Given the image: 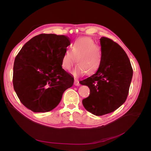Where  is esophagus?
<instances>
[{
  "label": "esophagus",
  "instance_id": "esophagus-1",
  "mask_svg": "<svg viewBox=\"0 0 151 151\" xmlns=\"http://www.w3.org/2000/svg\"><path fill=\"white\" fill-rule=\"evenodd\" d=\"M74 85L76 86H80V83H79V82L78 80H77V79L74 80Z\"/></svg>",
  "mask_w": 151,
  "mask_h": 151
}]
</instances>
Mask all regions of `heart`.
Returning <instances> with one entry per match:
<instances>
[{"mask_svg": "<svg viewBox=\"0 0 151 151\" xmlns=\"http://www.w3.org/2000/svg\"><path fill=\"white\" fill-rule=\"evenodd\" d=\"M71 50L72 52L67 50L63 55L61 65L64 70H70L76 62L78 65L72 72L75 77L83 76L86 72L88 74H94L101 66V51L91 38H77L72 44Z\"/></svg>", "mask_w": 151, "mask_h": 151, "instance_id": "obj_1", "label": "heart"}]
</instances>
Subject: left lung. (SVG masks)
Returning <instances> with one entry per match:
<instances>
[{
    "instance_id": "8db88e82",
    "label": "left lung",
    "mask_w": 151,
    "mask_h": 151,
    "mask_svg": "<svg viewBox=\"0 0 151 151\" xmlns=\"http://www.w3.org/2000/svg\"><path fill=\"white\" fill-rule=\"evenodd\" d=\"M100 44L101 66L95 74L79 82L90 89L83 106L96 116L111 113L125 103L133 76L129 58L119 45L105 37L100 39Z\"/></svg>"
}]
</instances>
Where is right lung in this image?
Masks as SVG:
<instances>
[{
    "mask_svg": "<svg viewBox=\"0 0 151 151\" xmlns=\"http://www.w3.org/2000/svg\"><path fill=\"white\" fill-rule=\"evenodd\" d=\"M69 40L64 35L40 34L25 43L15 58L14 89L21 102L33 112L52 110L74 84L61 65Z\"/></svg>",
    "mask_w": 151,
    "mask_h": 151,
    "instance_id": "1",
    "label": "right lung"
}]
</instances>
